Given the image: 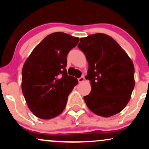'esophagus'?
<instances>
[{"label":"esophagus","mask_w":149,"mask_h":149,"mask_svg":"<svg viewBox=\"0 0 149 149\" xmlns=\"http://www.w3.org/2000/svg\"><path fill=\"white\" fill-rule=\"evenodd\" d=\"M78 82H79V83H82V82H83L85 80V78L83 76H81L80 78H78Z\"/></svg>","instance_id":"34e87169"}]
</instances>
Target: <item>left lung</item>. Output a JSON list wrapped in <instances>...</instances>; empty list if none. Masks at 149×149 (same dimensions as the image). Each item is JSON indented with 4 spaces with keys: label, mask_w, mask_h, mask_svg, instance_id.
<instances>
[{
    "label": "left lung",
    "mask_w": 149,
    "mask_h": 149,
    "mask_svg": "<svg viewBox=\"0 0 149 149\" xmlns=\"http://www.w3.org/2000/svg\"><path fill=\"white\" fill-rule=\"evenodd\" d=\"M78 48L88 61L87 80L92 90L84 97L92 112L102 117L118 113L126 107L134 88V67L115 40L104 33L80 38Z\"/></svg>",
    "instance_id": "obj_1"
}]
</instances>
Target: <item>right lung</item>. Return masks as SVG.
Listing matches in <instances>:
<instances>
[{"label":"right lung","mask_w":149,"mask_h":149,"mask_svg":"<svg viewBox=\"0 0 149 149\" xmlns=\"http://www.w3.org/2000/svg\"><path fill=\"white\" fill-rule=\"evenodd\" d=\"M79 38L62 32L46 36L27 58L22 73V90L30 111L51 119L64 111L68 97L78 83L67 74L68 53Z\"/></svg>","instance_id":"obj_1"}]
</instances>
